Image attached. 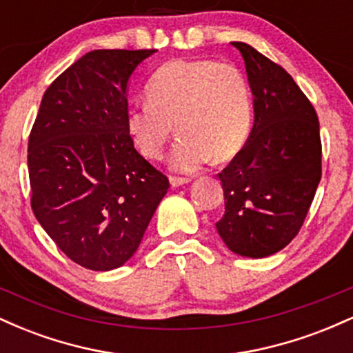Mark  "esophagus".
<instances>
[{
    "mask_svg": "<svg viewBox=\"0 0 353 353\" xmlns=\"http://www.w3.org/2000/svg\"><path fill=\"white\" fill-rule=\"evenodd\" d=\"M169 181H171V185H172V188H179V185L189 184V182H190V177H179V176H171V177H169Z\"/></svg>",
    "mask_w": 353,
    "mask_h": 353,
    "instance_id": "esophagus-1",
    "label": "esophagus"
}]
</instances>
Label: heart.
I'll use <instances>...</instances> for the list:
<instances>
[{
	"instance_id": "heart-1",
	"label": "heart",
	"mask_w": 353,
	"mask_h": 353,
	"mask_svg": "<svg viewBox=\"0 0 353 353\" xmlns=\"http://www.w3.org/2000/svg\"><path fill=\"white\" fill-rule=\"evenodd\" d=\"M148 99L129 106L125 128L145 159L157 161L174 131L182 132L171 168L194 172L210 159L229 161L244 149L252 129V96L245 76L214 59H176L149 79Z\"/></svg>"
}]
</instances>
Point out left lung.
Segmentation results:
<instances>
[{
	"label": "left lung",
	"instance_id": "left-lung-1",
	"mask_svg": "<svg viewBox=\"0 0 353 353\" xmlns=\"http://www.w3.org/2000/svg\"><path fill=\"white\" fill-rule=\"evenodd\" d=\"M254 96V125L219 174L225 201L219 236L234 254L261 259L301 230L322 176L319 117L292 76L245 43L234 41Z\"/></svg>",
	"mask_w": 353,
	"mask_h": 353
}]
</instances>
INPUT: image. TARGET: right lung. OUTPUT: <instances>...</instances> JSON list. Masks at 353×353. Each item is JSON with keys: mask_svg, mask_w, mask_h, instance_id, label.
<instances>
[{"mask_svg": "<svg viewBox=\"0 0 353 353\" xmlns=\"http://www.w3.org/2000/svg\"><path fill=\"white\" fill-rule=\"evenodd\" d=\"M156 50H96L44 92L28 143L31 208L68 257L112 270L134 255L169 189L128 128L132 72Z\"/></svg>", "mask_w": 353, "mask_h": 353, "instance_id": "1", "label": "right lung"}]
</instances>
